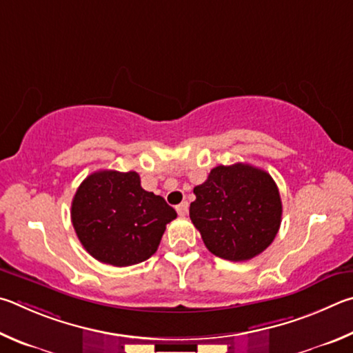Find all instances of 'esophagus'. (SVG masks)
<instances>
[{"instance_id":"34e87169","label":"esophagus","mask_w":353,"mask_h":353,"mask_svg":"<svg viewBox=\"0 0 353 353\" xmlns=\"http://www.w3.org/2000/svg\"><path fill=\"white\" fill-rule=\"evenodd\" d=\"M188 211H189V203L188 201H183L176 206V212H178V215H181V217L188 215Z\"/></svg>"}]
</instances>
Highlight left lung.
Segmentation results:
<instances>
[{
	"mask_svg": "<svg viewBox=\"0 0 353 353\" xmlns=\"http://www.w3.org/2000/svg\"><path fill=\"white\" fill-rule=\"evenodd\" d=\"M194 194L190 220L214 256L243 262L273 243L282 201L270 173L243 163L217 165Z\"/></svg>",
	"mask_w": 353,
	"mask_h": 353,
	"instance_id": "1",
	"label": "left lung"
}]
</instances>
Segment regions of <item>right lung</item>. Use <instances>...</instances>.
I'll list each match as a JSON object with an SVG mask.
<instances>
[{
    "label": "right lung",
    "mask_w": 353,
    "mask_h": 353,
    "mask_svg": "<svg viewBox=\"0 0 353 353\" xmlns=\"http://www.w3.org/2000/svg\"><path fill=\"white\" fill-rule=\"evenodd\" d=\"M175 219V209L163 196L142 189L133 170L91 173L71 205L80 243L96 261L113 267H130L152 257L165 225Z\"/></svg>",
    "instance_id": "right-lung-1"
}]
</instances>
